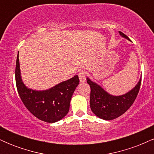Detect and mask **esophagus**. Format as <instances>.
Here are the masks:
<instances>
[{"label": "esophagus", "mask_w": 154, "mask_h": 154, "mask_svg": "<svg viewBox=\"0 0 154 154\" xmlns=\"http://www.w3.org/2000/svg\"><path fill=\"white\" fill-rule=\"evenodd\" d=\"M79 82L81 83L85 82L86 81V78H85V73L84 72H80L79 73Z\"/></svg>", "instance_id": "34e87169"}]
</instances>
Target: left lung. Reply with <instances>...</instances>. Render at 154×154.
Masks as SVG:
<instances>
[{"mask_svg": "<svg viewBox=\"0 0 154 154\" xmlns=\"http://www.w3.org/2000/svg\"><path fill=\"white\" fill-rule=\"evenodd\" d=\"M120 35L130 40L127 35L119 32ZM91 87L90 105L92 111L98 117L105 120H112L122 115L134 103L139 93L141 78L137 84L128 93L122 95H112L108 93L99 85L87 78Z\"/></svg>", "mask_w": 154, "mask_h": 154, "instance_id": "obj_1", "label": "left lung"}]
</instances>
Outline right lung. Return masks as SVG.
I'll list each match as a JSON object with an SVG mask.
<instances>
[{
  "instance_id": "add662e5",
  "label": "right lung",
  "mask_w": 154,
  "mask_h": 154,
  "mask_svg": "<svg viewBox=\"0 0 154 154\" xmlns=\"http://www.w3.org/2000/svg\"><path fill=\"white\" fill-rule=\"evenodd\" d=\"M16 85L21 100L35 117L48 123L63 119L69 110L70 101L79 80L77 75L45 91L26 87L21 77L19 53L15 69Z\"/></svg>"
}]
</instances>
